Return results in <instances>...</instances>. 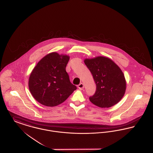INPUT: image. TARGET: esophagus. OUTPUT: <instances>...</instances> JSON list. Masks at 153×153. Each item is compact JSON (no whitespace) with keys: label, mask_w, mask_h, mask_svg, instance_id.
<instances>
[{"label":"esophagus","mask_w":153,"mask_h":153,"mask_svg":"<svg viewBox=\"0 0 153 153\" xmlns=\"http://www.w3.org/2000/svg\"><path fill=\"white\" fill-rule=\"evenodd\" d=\"M78 88L80 89V90H82L84 88V85L82 83H80L79 85H78Z\"/></svg>","instance_id":"34e87169"}]
</instances>
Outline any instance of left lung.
Masks as SVG:
<instances>
[{
	"mask_svg": "<svg viewBox=\"0 0 153 153\" xmlns=\"http://www.w3.org/2000/svg\"><path fill=\"white\" fill-rule=\"evenodd\" d=\"M96 85L95 94L89 100L101 108H108L123 97L126 88L123 73L111 59L97 57L84 60Z\"/></svg>",
	"mask_w": 153,
	"mask_h": 153,
	"instance_id": "left-lung-1",
	"label": "left lung"
}]
</instances>
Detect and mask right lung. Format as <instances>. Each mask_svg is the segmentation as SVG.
<instances>
[{"label":"right lung","instance_id":"right-lung-1","mask_svg":"<svg viewBox=\"0 0 153 153\" xmlns=\"http://www.w3.org/2000/svg\"><path fill=\"white\" fill-rule=\"evenodd\" d=\"M68 56L51 53L41 59L30 76V91L37 102L48 107L63 102L77 87L66 72Z\"/></svg>","mask_w":153,"mask_h":153}]
</instances>
